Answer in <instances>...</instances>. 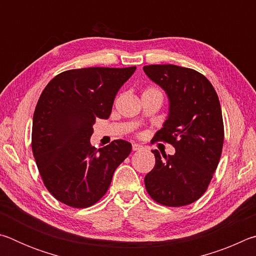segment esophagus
Returning a JSON list of instances; mask_svg holds the SVG:
<instances>
[{
  "instance_id": "esophagus-1",
  "label": "esophagus",
  "mask_w": 256,
  "mask_h": 256,
  "mask_svg": "<svg viewBox=\"0 0 256 256\" xmlns=\"http://www.w3.org/2000/svg\"><path fill=\"white\" fill-rule=\"evenodd\" d=\"M141 149H142V146L140 144H132V150L133 151H138V150H141Z\"/></svg>"
}]
</instances>
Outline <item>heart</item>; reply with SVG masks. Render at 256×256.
Instances as JSON below:
<instances>
[{"label": "heart", "instance_id": "1", "mask_svg": "<svg viewBox=\"0 0 256 256\" xmlns=\"http://www.w3.org/2000/svg\"><path fill=\"white\" fill-rule=\"evenodd\" d=\"M144 94H158V96L162 97V90L158 89V88H156V86H149V88H146V89L144 90Z\"/></svg>", "mask_w": 256, "mask_h": 256}]
</instances>
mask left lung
I'll return each instance as SVG.
<instances>
[{
  "label": "left lung",
  "mask_w": 256,
  "mask_h": 256,
  "mask_svg": "<svg viewBox=\"0 0 256 256\" xmlns=\"http://www.w3.org/2000/svg\"><path fill=\"white\" fill-rule=\"evenodd\" d=\"M151 80L170 98V114L154 140L170 144L175 154H154V170L144 185L154 201L183 206L198 200L218 167L224 146V120L219 98L206 78L193 68L172 64L144 66Z\"/></svg>",
  "instance_id": "1"
}]
</instances>
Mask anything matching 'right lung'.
Wrapping results in <instances>:
<instances>
[{"mask_svg":"<svg viewBox=\"0 0 256 256\" xmlns=\"http://www.w3.org/2000/svg\"><path fill=\"white\" fill-rule=\"evenodd\" d=\"M136 70H68L42 90L34 112L32 148L44 185L58 201L76 209L94 206L131 152L128 141L96 149L90 138L96 118H110L116 94Z\"/></svg>","mask_w":256,"mask_h":256,"instance_id":"right-lung-1","label":"right lung"}]
</instances>
